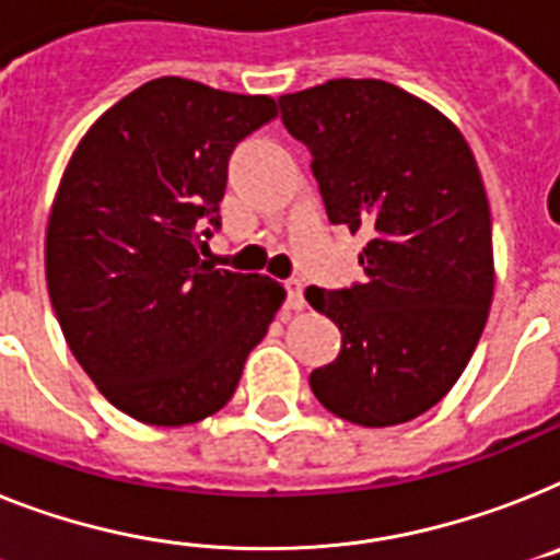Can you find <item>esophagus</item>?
Instances as JSON below:
<instances>
[{"instance_id":"1","label":"esophagus","mask_w":560,"mask_h":560,"mask_svg":"<svg viewBox=\"0 0 560 560\" xmlns=\"http://www.w3.org/2000/svg\"><path fill=\"white\" fill-rule=\"evenodd\" d=\"M304 284L299 279L288 281V307L290 310H304Z\"/></svg>"}]
</instances>
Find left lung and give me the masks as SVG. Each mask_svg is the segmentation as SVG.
I'll list each match as a JSON object with an SVG mask.
<instances>
[{"mask_svg":"<svg viewBox=\"0 0 560 560\" xmlns=\"http://www.w3.org/2000/svg\"><path fill=\"white\" fill-rule=\"evenodd\" d=\"M313 153L332 224L364 233V284L307 288L341 330L338 359L310 373L332 416L412 421L447 396L490 316V201L467 139L424 98L382 79H330L279 98Z\"/></svg>","mask_w":560,"mask_h":560,"instance_id":"8db88e82","label":"left lung"}]
</instances>
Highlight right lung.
<instances>
[{
    "label": "right lung",
    "mask_w": 560,
    "mask_h": 560,
    "mask_svg": "<svg viewBox=\"0 0 560 560\" xmlns=\"http://www.w3.org/2000/svg\"><path fill=\"white\" fill-rule=\"evenodd\" d=\"M276 98L162 77L82 136L45 236L50 304L98 393L142 424L185 427L233 398L288 290L201 261L228 159Z\"/></svg>",
    "instance_id": "right-lung-1"
}]
</instances>
